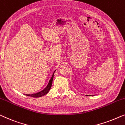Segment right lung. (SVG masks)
<instances>
[{"instance_id":"add662e5","label":"right lung","mask_w":125,"mask_h":125,"mask_svg":"<svg viewBox=\"0 0 125 125\" xmlns=\"http://www.w3.org/2000/svg\"><path fill=\"white\" fill-rule=\"evenodd\" d=\"M55 73V71L54 72L53 74L52 75V78L50 79V80H49V82L47 85L46 87L44 89H43L42 91H40V92L36 93V94H25L26 96H31V97H42V96L45 95L46 94H47V93L49 92V91H50V89L52 87V80H53V78H54V73Z\"/></svg>"}]
</instances>
